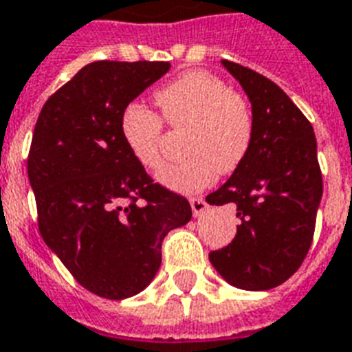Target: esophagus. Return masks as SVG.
I'll use <instances>...</instances> for the list:
<instances>
[{
    "instance_id": "obj_1",
    "label": "esophagus",
    "mask_w": 352,
    "mask_h": 352,
    "mask_svg": "<svg viewBox=\"0 0 352 352\" xmlns=\"http://www.w3.org/2000/svg\"><path fill=\"white\" fill-rule=\"evenodd\" d=\"M190 207H192V214L195 217H201L206 213L207 209V201L204 198H190Z\"/></svg>"
}]
</instances>
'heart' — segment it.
Listing matches in <instances>:
<instances>
[{
	"label": "heart",
	"mask_w": 352,
	"mask_h": 352,
	"mask_svg": "<svg viewBox=\"0 0 352 352\" xmlns=\"http://www.w3.org/2000/svg\"><path fill=\"white\" fill-rule=\"evenodd\" d=\"M163 117L174 130H187L184 162L157 173V182L176 192H198L217 174L241 167L252 148L255 121L248 100L206 72L185 73L156 94ZM121 135L135 162L145 168L162 163L165 122L141 102H130L121 116Z\"/></svg>",
	"instance_id": "b5f03b06"
}]
</instances>
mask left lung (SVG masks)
Returning <instances> with one entry per match:
<instances>
[{"label":"left lung","instance_id":"left-lung-1","mask_svg":"<svg viewBox=\"0 0 352 352\" xmlns=\"http://www.w3.org/2000/svg\"><path fill=\"white\" fill-rule=\"evenodd\" d=\"M252 102V148L207 204L236 209L235 239L209 253L230 285L270 290L292 277L309 253L323 195L314 128L283 89L261 73L222 60Z\"/></svg>","mask_w":352,"mask_h":352}]
</instances>
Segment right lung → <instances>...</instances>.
I'll list each match as a JSON object with an SVG mask.
<instances>
[{
	"mask_svg": "<svg viewBox=\"0 0 352 352\" xmlns=\"http://www.w3.org/2000/svg\"><path fill=\"white\" fill-rule=\"evenodd\" d=\"M168 62L84 65L38 116L27 174L38 230L78 285L124 299L154 279L168 231L192 217L187 198L154 184L121 135V116Z\"/></svg>",
	"mask_w": 352,
	"mask_h": 352,
	"instance_id": "right-lung-1",
	"label": "right lung"
}]
</instances>
